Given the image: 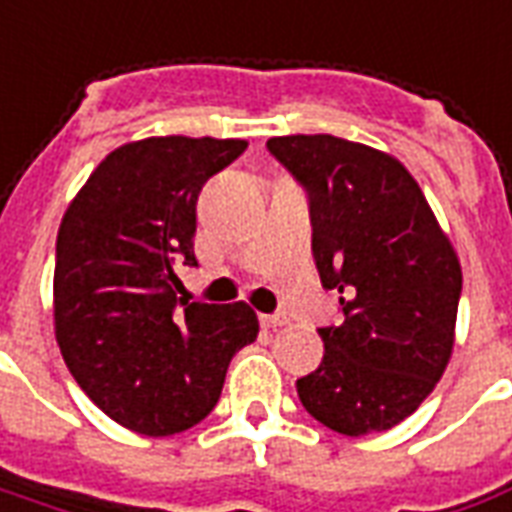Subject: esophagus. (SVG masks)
<instances>
[{"mask_svg": "<svg viewBox=\"0 0 512 512\" xmlns=\"http://www.w3.org/2000/svg\"><path fill=\"white\" fill-rule=\"evenodd\" d=\"M261 324H264V327H283V324H289V316H286V313H264V316H261Z\"/></svg>", "mask_w": 512, "mask_h": 512, "instance_id": "obj_1", "label": "esophagus"}]
</instances>
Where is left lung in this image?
<instances>
[{
  "label": "left lung",
  "instance_id": "obj_1",
  "mask_svg": "<svg viewBox=\"0 0 512 512\" xmlns=\"http://www.w3.org/2000/svg\"><path fill=\"white\" fill-rule=\"evenodd\" d=\"M270 155L311 201L313 259L341 292V324L297 379L305 412L346 436L387 431L423 404L453 352L461 264L409 171L379 149L278 136Z\"/></svg>",
  "mask_w": 512,
  "mask_h": 512
}]
</instances>
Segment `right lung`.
I'll return each mask as SVG.
<instances>
[{
	"instance_id": "right-lung-1",
	"label": "right lung",
	"mask_w": 512,
	"mask_h": 512,
	"mask_svg": "<svg viewBox=\"0 0 512 512\" xmlns=\"http://www.w3.org/2000/svg\"><path fill=\"white\" fill-rule=\"evenodd\" d=\"M248 149L240 138L163 136L114 149L57 234L54 324L78 387L130 431L169 436L215 409L231 357L256 341L245 302L179 297L204 182Z\"/></svg>"
}]
</instances>
